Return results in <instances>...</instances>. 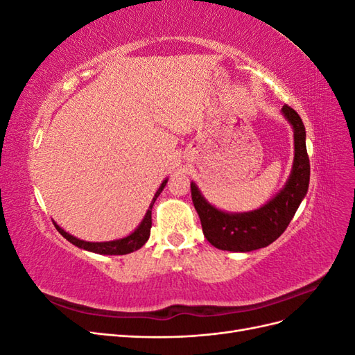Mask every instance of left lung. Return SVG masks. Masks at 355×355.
<instances>
[{"label": "left lung", "instance_id": "left-lung-1", "mask_svg": "<svg viewBox=\"0 0 355 355\" xmlns=\"http://www.w3.org/2000/svg\"><path fill=\"white\" fill-rule=\"evenodd\" d=\"M286 120L293 127L295 158L292 173L284 188L265 206L244 213H227L216 209L201 196L198 187L191 182V196L198 213L204 237L220 250L252 252L274 243L288 227L308 192L309 158L305 145V125L299 114L284 105Z\"/></svg>", "mask_w": 355, "mask_h": 355}]
</instances>
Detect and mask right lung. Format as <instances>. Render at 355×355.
<instances>
[{
    "label": "right lung",
    "instance_id": "1",
    "mask_svg": "<svg viewBox=\"0 0 355 355\" xmlns=\"http://www.w3.org/2000/svg\"><path fill=\"white\" fill-rule=\"evenodd\" d=\"M166 184H167V179L163 180V184H161L159 188L157 189L155 196H154L151 204H149L148 211L145 214L144 220L141 222V225H139V227L130 235H127V237H124V239L114 240V241H103V243H90V241H84V240L73 237V235L68 234L65 230H62L56 222H53V223H55V227L59 231V234L63 235V239H67L73 245L80 247V249H84L87 252H93V253H99V254H127V253H132L135 250L141 249V247L149 239V234H151V227H153V219H151L153 206H154L155 200L158 198V196L161 194V191L164 189Z\"/></svg>",
    "mask_w": 355,
    "mask_h": 355
}]
</instances>
